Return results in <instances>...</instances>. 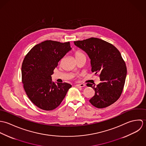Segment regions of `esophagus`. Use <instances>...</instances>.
Wrapping results in <instances>:
<instances>
[{
  "instance_id": "34e87169",
  "label": "esophagus",
  "mask_w": 146,
  "mask_h": 146,
  "mask_svg": "<svg viewBox=\"0 0 146 146\" xmlns=\"http://www.w3.org/2000/svg\"><path fill=\"white\" fill-rule=\"evenodd\" d=\"M85 86V85L84 84H76V86L77 87H79V88H83Z\"/></svg>"
}]
</instances>
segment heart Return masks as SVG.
I'll return each instance as SVG.
<instances>
[{"label":"heart","instance_id":"heart-1","mask_svg":"<svg viewBox=\"0 0 146 146\" xmlns=\"http://www.w3.org/2000/svg\"><path fill=\"white\" fill-rule=\"evenodd\" d=\"M75 58L76 60H78L79 58H82V57H85V55L84 54V53H83L82 52L80 51H76L75 52Z\"/></svg>","mask_w":146,"mask_h":146}]
</instances>
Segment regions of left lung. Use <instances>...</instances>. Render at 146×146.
<instances>
[{"label":"left lung","instance_id":"left-lung-1","mask_svg":"<svg viewBox=\"0 0 146 146\" xmlns=\"http://www.w3.org/2000/svg\"><path fill=\"white\" fill-rule=\"evenodd\" d=\"M74 44L87 53L92 71L99 74L101 81L96 87L87 84L95 91L90 103L98 108L115 103L122 93L127 73L125 61L119 50L112 44L96 38L76 41Z\"/></svg>","mask_w":146,"mask_h":146}]
</instances>
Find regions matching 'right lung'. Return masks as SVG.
<instances>
[{
	"label": "right lung",
	"instance_id": "1",
	"mask_svg": "<svg viewBox=\"0 0 146 146\" xmlns=\"http://www.w3.org/2000/svg\"><path fill=\"white\" fill-rule=\"evenodd\" d=\"M71 49L70 42L46 40L35 45L26 55L22 64V82L30 101L39 108H57L71 85L52 82L51 75L58 63Z\"/></svg>",
	"mask_w": 146,
	"mask_h": 146
}]
</instances>
